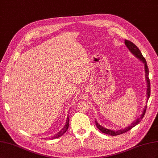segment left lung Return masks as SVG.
I'll use <instances>...</instances> for the list:
<instances>
[{"instance_id":"1","label":"left lung","mask_w":158,"mask_h":158,"mask_svg":"<svg viewBox=\"0 0 158 158\" xmlns=\"http://www.w3.org/2000/svg\"><path fill=\"white\" fill-rule=\"evenodd\" d=\"M124 41H125L124 44L126 45V46H127V48L129 49L130 53L133 54V55L136 58H138V60L142 61V63L144 64V69H145L144 70L145 71V78L146 80V85H147V89H146V97H147L146 102H147L148 99H149V98H150V82L149 77H148V75H149V69H148L146 61L145 60V58L143 57L141 52L139 51V49H138V48L136 46V45H135L134 43H132V42L129 41V40H125ZM146 109V105L145 106V107H144V109L142 110V114H140V116H139V117H138V118L136 120L134 121L133 123L130 126H128V127H126L124 129H120L118 130H112L108 129L104 127H102V126H101L100 124H98L96 120H95V124L97 125V128H98V130H100L101 132H102V133L110 135V136H117V135H120V134H122L128 132V130H131L133 127H135V126L138 124L139 122L142 120L144 114H145Z\"/></svg>"}]
</instances>
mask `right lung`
<instances>
[{
	"label": "right lung",
	"instance_id": "add662e5",
	"mask_svg": "<svg viewBox=\"0 0 158 158\" xmlns=\"http://www.w3.org/2000/svg\"><path fill=\"white\" fill-rule=\"evenodd\" d=\"M69 118L68 116H67V120H66V123H65V124L64 126V127L59 132H57V134H56L55 135H54V136H53L51 138V139H56V138H60L64 133H65L66 131L67 130V129H68V128H69Z\"/></svg>",
	"mask_w": 158,
	"mask_h": 158
}]
</instances>
